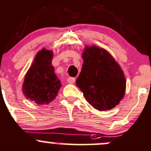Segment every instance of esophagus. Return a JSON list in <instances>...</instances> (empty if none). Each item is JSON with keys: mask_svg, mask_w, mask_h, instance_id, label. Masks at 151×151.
<instances>
[{"mask_svg": "<svg viewBox=\"0 0 151 151\" xmlns=\"http://www.w3.org/2000/svg\"><path fill=\"white\" fill-rule=\"evenodd\" d=\"M67 81H68V82L69 83H73L74 82H75L76 79L75 78H73V77H68V79H67Z\"/></svg>", "mask_w": 151, "mask_h": 151, "instance_id": "esophagus-1", "label": "esophagus"}]
</instances>
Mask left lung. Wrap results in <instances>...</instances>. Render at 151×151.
<instances>
[{"mask_svg":"<svg viewBox=\"0 0 151 151\" xmlns=\"http://www.w3.org/2000/svg\"><path fill=\"white\" fill-rule=\"evenodd\" d=\"M82 57L77 86L95 109L105 111L115 108L126 89L125 76L119 64L106 50L95 46H86Z\"/></svg>","mask_w":151,"mask_h":151,"instance_id":"1","label":"left lung"}]
</instances>
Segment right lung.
I'll list each match as a JSON object with an SVG mask.
<instances>
[{
  "label": "right lung",
  "mask_w": 151,
  "mask_h": 151,
  "mask_svg": "<svg viewBox=\"0 0 151 151\" xmlns=\"http://www.w3.org/2000/svg\"><path fill=\"white\" fill-rule=\"evenodd\" d=\"M53 53L43 49L38 52L35 61L24 78L23 93L38 105L52 102L62 86L52 65Z\"/></svg>",
  "instance_id": "add662e5"
}]
</instances>
